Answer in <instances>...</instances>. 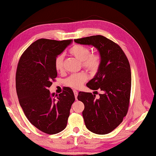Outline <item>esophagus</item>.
Listing matches in <instances>:
<instances>
[{
    "label": "esophagus",
    "mask_w": 156,
    "mask_h": 156,
    "mask_svg": "<svg viewBox=\"0 0 156 156\" xmlns=\"http://www.w3.org/2000/svg\"><path fill=\"white\" fill-rule=\"evenodd\" d=\"M74 92V96H75V98H76V100H77V96H78V92L76 91V90H73Z\"/></svg>",
    "instance_id": "34e87169"
}]
</instances>
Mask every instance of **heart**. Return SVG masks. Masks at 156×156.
I'll return each mask as SVG.
<instances>
[{
  "mask_svg": "<svg viewBox=\"0 0 156 156\" xmlns=\"http://www.w3.org/2000/svg\"><path fill=\"white\" fill-rule=\"evenodd\" d=\"M69 52L76 58L82 62V66L90 73H96L99 69L101 63V58L99 54H90V50L87 46L83 45H74L70 49ZM64 55L60 54L54 60V67L58 72L63 70ZM88 80V76L84 72L74 74L70 76L65 80L68 86L73 88H78Z\"/></svg>",
  "mask_w": 156,
  "mask_h": 156,
  "instance_id": "1",
  "label": "heart"
}]
</instances>
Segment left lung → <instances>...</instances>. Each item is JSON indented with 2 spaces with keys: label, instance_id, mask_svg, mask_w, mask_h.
I'll list each match as a JSON object with an SVG mask.
<instances>
[{
  "label": "left lung",
  "instance_id": "8db88e82",
  "mask_svg": "<svg viewBox=\"0 0 156 156\" xmlns=\"http://www.w3.org/2000/svg\"><path fill=\"white\" fill-rule=\"evenodd\" d=\"M74 42L94 46L100 53L99 69L86 86L91 90L99 89L102 94L97 99L92 93L80 92L78 100L84 104L82 115L86 128L96 134H107L121 124L128 113L132 84L129 61L120 46L102 35Z\"/></svg>",
  "mask_w": 156,
  "mask_h": 156
}]
</instances>
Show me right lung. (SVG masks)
I'll return each mask as SVG.
<instances>
[{"label":"right lung","instance_id":"right-lung-1","mask_svg":"<svg viewBox=\"0 0 156 156\" xmlns=\"http://www.w3.org/2000/svg\"><path fill=\"white\" fill-rule=\"evenodd\" d=\"M72 42L38 39L28 47L18 64L16 88L20 106L29 122L48 134L58 133L66 127L75 100L68 87L58 95L48 90L57 76L54 60Z\"/></svg>","mask_w":156,"mask_h":156}]
</instances>
